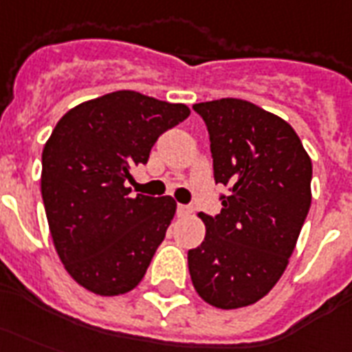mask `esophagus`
Here are the masks:
<instances>
[{"label": "esophagus", "instance_id": "obj_1", "mask_svg": "<svg viewBox=\"0 0 352 352\" xmlns=\"http://www.w3.org/2000/svg\"><path fill=\"white\" fill-rule=\"evenodd\" d=\"M177 214L179 216L192 214V207H188V205H177Z\"/></svg>", "mask_w": 352, "mask_h": 352}]
</instances>
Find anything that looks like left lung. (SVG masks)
Wrapping results in <instances>:
<instances>
[{"label": "left lung", "instance_id": "1", "mask_svg": "<svg viewBox=\"0 0 352 352\" xmlns=\"http://www.w3.org/2000/svg\"><path fill=\"white\" fill-rule=\"evenodd\" d=\"M210 138L218 216L199 212L205 241L188 252L197 295L220 309L256 304L287 269L311 205V158L282 117L241 98L194 104Z\"/></svg>", "mask_w": 352, "mask_h": 352}]
</instances>
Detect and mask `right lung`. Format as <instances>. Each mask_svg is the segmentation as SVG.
Instances as JSON below:
<instances>
[{"label": "right lung", "mask_w": 352, "mask_h": 352, "mask_svg": "<svg viewBox=\"0 0 352 352\" xmlns=\"http://www.w3.org/2000/svg\"><path fill=\"white\" fill-rule=\"evenodd\" d=\"M184 104L116 91L78 104L44 143L41 192L52 241L72 280L100 296L142 282L173 220L171 196H130L132 168L184 121Z\"/></svg>", "instance_id": "right-lung-1"}]
</instances>
